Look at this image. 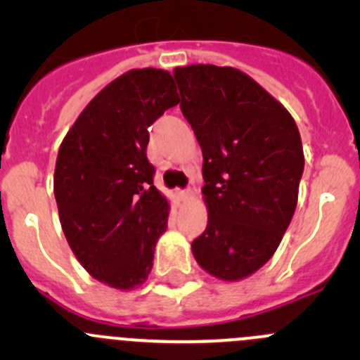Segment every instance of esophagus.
<instances>
[{
	"instance_id": "34e87169",
	"label": "esophagus",
	"mask_w": 360,
	"mask_h": 360,
	"mask_svg": "<svg viewBox=\"0 0 360 360\" xmlns=\"http://www.w3.org/2000/svg\"><path fill=\"white\" fill-rule=\"evenodd\" d=\"M191 197V190H181L179 191V198L181 200H186V198Z\"/></svg>"
}]
</instances>
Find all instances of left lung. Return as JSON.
Returning <instances> with one entry per match:
<instances>
[{
  "label": "left lung",
  "instance_id": "left-lung-1",
  "mask_svg": "<svg viewBox=\"0 0 360 360\" xmlns=\"http://www.w3.org/2000/svg\"><path fill=\"white\" fill-rule=\"evenodd\" d=\"M174 78L203 153L209 223L191 250L210 275L240 281L274 256L292 219L304 169L300 130L238 69L195 64Z\"/></svg>",
  "mask_w": 360,
  "mask_h": 360
}]
</instances>
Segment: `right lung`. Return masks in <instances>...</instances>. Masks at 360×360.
<instances>
[{
  "label": "right lung",
  "mask_w": 360,
  "mask_h": 360,
  "mask_svg": "<svg viewBox=\"0 0 360 360\" xmlns=\"http://www.w3.org/2000/svg\"><path fill=\"white\" fill-rule=\"evenodd\" d=\"M177 103L169 72L132 69L90 101L59 148L63 231L82 266L111 288H136L153 268L169 203L153 184L148 127Z\"/></svg>",
  "instance_id": "add662e5"
}]
</instances>
